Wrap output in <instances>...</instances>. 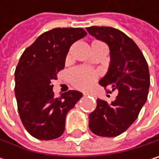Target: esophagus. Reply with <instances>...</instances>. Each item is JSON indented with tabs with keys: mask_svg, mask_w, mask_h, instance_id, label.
Instances as JSON below:
<instances>
[{
	"mask_svg": "<svg viewBox=\"0 0 159 159\" xmlns=\"http://www.w3.org/2000/svg\"><path fill=\"white\" fill-rule=\"evenodd\" d=\"M87 95H88L87 93H84V96H87Z\"/></svg>",
	"mask_w": 159,
	"mask_h": 159,
	"instance_id": "34e87169",
	"label": "esophagus"
}]
</instances>
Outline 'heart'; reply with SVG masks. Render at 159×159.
Here are the masks:
<instances>
[{"label":"heart","mask_w":159,"mask_h":159,"mask_svg":"<svg viewBox=\"0 0 159 159\" xmlns=\"http://www.w3.org/2000/svg\"><path fill=\"white\" fill-rule=\"evenodd\" d=\"M97 74L86 68H75L72 70L68 77L71 84L79 89H87L97 79Z\"/></svg>","instance_id":"heart-1"}]
</instances>
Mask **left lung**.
Masks as SVG:
<instances>
[{
    "mask_svg": "<svg viewBox=\"0 0 159 159\" xmlns=\"http://www.w3.org/2000/svg\"><path fill=\"white\" fill-rule=\"evenodd\" d=\"M87 32L108 44L111 62L100 85L117 90L111 103L98 99L89 114V129L102 137H115L125 132L137 119L147 99L150 75L146 60L134 41L119 29L90 26Z\"/></svg>",
    "mask_w": 159,
    "mask_h": 159,
    "instance_id": "8db88e82",
    "label": "left lung"
}]
</instances>
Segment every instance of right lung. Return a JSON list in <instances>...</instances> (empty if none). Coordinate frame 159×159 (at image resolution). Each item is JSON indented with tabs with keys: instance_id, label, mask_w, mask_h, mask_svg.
Returning a JSON list of instances; mask_svg holds the SVG:
<instances>
[{
	"instance_id": "right-lung-1",
	"label": "right lung",
	"mask_w": 159,
	"mask_h": 159,
	"mask_svg": "<svg viewBox=\"0 0 159 159\" xmlns=\"http://www.w3.org/2000/svg\"><path fill=\"white\" fill-rule=\"evenodd\" d=\"M87 33L81 27L53 28L25 49L15 72L17 108L25 130L39 140L60 137L68 111L83 97L76 90L54 96L51 81L64 68L70 47Z\"/></svg>"
}]
</instances>
